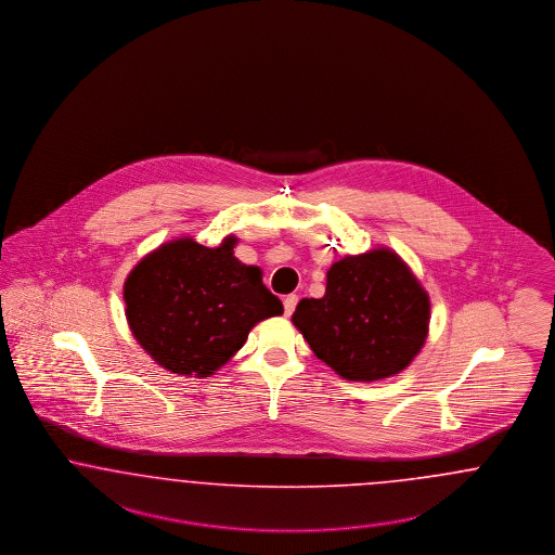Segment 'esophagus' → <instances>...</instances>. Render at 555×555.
Masks as SVG:
<instances>
[{"instance_id": "1", "label": "esophagus", "mask_w": 555, "mask_h": 555, "mask_svg": "<svg viewBox=\"0 0 555 555\" xmlns=\"http://www.w3.org/2000/svg\"><path fill=\"white\" fill-rule=\"evenodd\" d=\"M297 295H287L285 299H283V308H285V315H291L293 311H295V306H297Z\"/></svg>"}]
</instances>
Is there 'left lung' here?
<instances>
[{"mask_svg":"<svg viewBox=\"0 0 555 555\" xmlns=\"http://www.w3.org/2000/svg\"><path fill=\"white\" fill-rule=\"evenodd\" d=\"M293 324L338 376L372 382L399 374L422 351L429 297L395 251L377 247L334 262L324 297L301 299Z\"/></svg>","mask_w":555,"mask_h":555,"instance_id":"8db88e82","label":"left lung"}]
</instances>
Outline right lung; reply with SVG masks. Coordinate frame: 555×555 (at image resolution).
Returning a JSON list of instances; mask_svg holds the SVG:
<instances>
[{"instance_id": "right-lung-1", "label": "right lung", "mask_w": 555, "mask_h": 555, "mask_svg": "<svg viewBox=\"0 0 555 555\" xmlns=\"http://www.w3.org/2000/svg\"><path fill=\"white\" fill-rule=\"evenodd\" d=\"M237 240L204 247L190 237L160 245L124 285L135 340L165 370L212 376L244 347L249 331L283 304L262 283V270L235 256Z\"/></svg>"}]
</instances>
